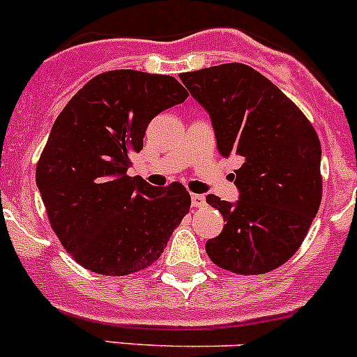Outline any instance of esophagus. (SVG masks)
I'll use <instances>...</instances> for the list:
<instances>
[{
  "label": "esophagus",
  "mask_w": 357,
  "mask_h": 357,
  "mask_svg": "<svg viewBox=\"0 0 357 357\" xmlns=\"http://www.w3.org/2000/svg\"><path fill=\"white\" fill-rule=\"evenodd\" d=\"M190 201H192L194 208H203L206 204L204 196H201V194H192V196H190Z\"/></svg>",
  "instance_id": "34e87169"
}]
</instances>
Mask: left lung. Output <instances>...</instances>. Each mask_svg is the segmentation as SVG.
Segmentation results:
<instances>
[{"instance_id":"left-lung-1","label":"left lung","mask_w":357,"mask_h":357,"mask_svg":"<svg viewBox=\"0 0 357 357\" xmlns=\"http://www.w3.org/2000/svg\"><path fill=\"white\" fill-rule=\"evenodd\" d=\"M180 80L211 116L220 154L244 160L234 175L237 204L206 196L225 222L206 252L232 273H268L296 255L318 213V134L296 102L244 63L180 73Z\"/></svg>"}]
</instances>
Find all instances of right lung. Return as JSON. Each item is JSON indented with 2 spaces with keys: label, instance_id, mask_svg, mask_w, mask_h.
Here are the masks:
<instances>
[{
  "label": "right lung",
  "instance_id": "1",
  "mask_svg": "<svg viewBox=\"0 0 357 357\" xmlns=\"http://www.w3.org/2000/svg\"><path fill=\"white\" fill-rule=\"evenodd\" d=\"M187 96L174 77L109 70L58 115L36 182L51 229L86 270L123 277L151 266L189 213L182 183L153 187L127 175L149 122Z\"/></svg>",
  "mask_w": 357,
  "mask_h": 357
}]
</instances>
